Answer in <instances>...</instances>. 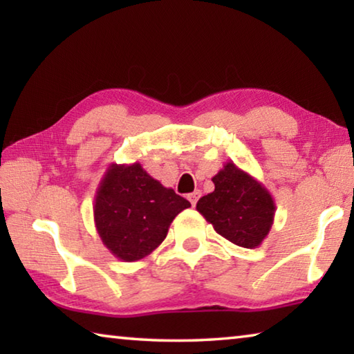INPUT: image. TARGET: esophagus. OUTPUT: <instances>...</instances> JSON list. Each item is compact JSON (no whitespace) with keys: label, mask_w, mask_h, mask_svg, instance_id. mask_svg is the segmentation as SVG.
<instances>
[{"label":"esophagus","mask_w":354,"mask_h":354,"mask_svg":"<svg viewBox=\"0 0 354 354\" xmlns=\"http://www.w3.org/2000/svg\"><path fill=\"white\" fill-rule=\"evenodd\" d=\"M200 196H201V192H200V190H195V192H192V194H189L187 198H189V201H190V205L195 206Z\"/></svg>","instance_id":"1"}]
</instances>
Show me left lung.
Wrapping results in <instances>:
<instances>
[{
    "label": "left lung",
    "instance_id": "8db88e82",
    "mask_svg": "<svg viewBox=\"0 0 354 354\" xmlns=\"http://www.w3.org/2000/svg\"><path fill=\"white\" fill-rule=\"evenodd\" d=\"M212 183L214 192L201 196L196 211L226 241L243 248L259 247L277 211L270 192L232 162H226Z\"/></svg>",
    "mask_w": 354,
    "mask_h": 354
}]
</instances>
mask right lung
Masks as SVG:
<instances>
[{
    "label": "right lung",
    "instance_id": "add662e5",
    "mask_svg": "<svg viewBox=\"0 0 354 354\" xmlns=\"http://www.w3.org/2000/svg\"><path fill=\"white\" fill-rule=\"evenodd\" d=\"M189 206L139 162L111 164L95 195L93 220L106 248L120 261L136 262L164 242L171 221Z\"/></svg>",
    "mask_w": 354,
    "mask_h": 354
}]
</instances>
